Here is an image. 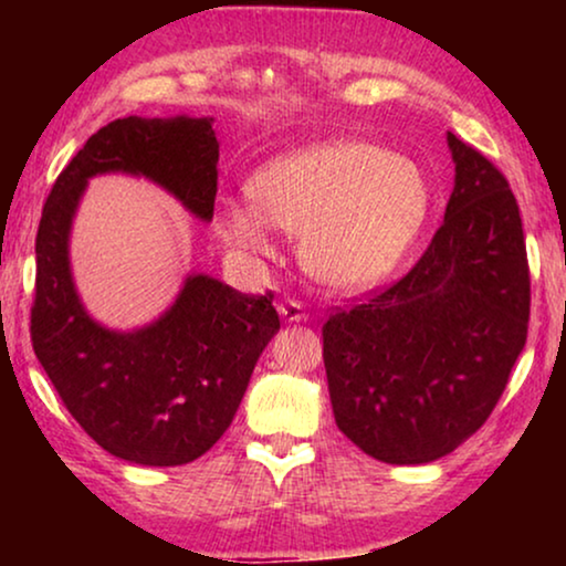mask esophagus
<instances>
[{"label": "esophagus", "instance_id": "34e87169", "mask_svg": "<svg viewBox=\"0 0 566 566\" xmlns=\"http://www.w3.org/2000/svg\"><path fill=\"white\" fill-rule=\"evenodd\" d=\"M277 312H281L285 322H306V308L296 298L281 301V304H277Z\"/></svg>", "mask_w": 566, "mask_h": 566}]
</instances>
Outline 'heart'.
Instances as JSON below:
<instances>
[{
    "instance_id": "b5f03b06",
    "label": "heart",
    "mask_w": 566,
    "mask_h": 566,
    "mask_svg": "<svg viewBox=\"0 0 566 566\" xmlns=\"http://www.w3.org/2000/svg\"><path fill=\"white\" fill-rule=\"evenodd\" d=\"M252 208L227 206L221 242L242 258H270L268 227L301 239L308 275L358 289L405 258L430 216L424 169L405 154L366 142H329L270 159L247 182Z\"/></svg>"
}]
</instances>
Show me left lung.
I'll return each instance as SVG.
<instances>
[{
  "label": "left lung",
  "mask_w": 566,
  "mask_h": 566,
  "mask_svg": "<svg viewBox=\"0 0 566 566\" xmlns=\"http://www.w3.org/2000/svg\"><path fill=\"white\" fill-rule=\"evenodd\" d=\"M455 185L428 250L322 327L337 428L384 463L451 453L497 407L528 337L531 270L507 177L448 134Z\"/></svg>",
  "instance_id": "left-lung-1"
}]
</instances>
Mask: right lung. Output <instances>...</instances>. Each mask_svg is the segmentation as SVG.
I'll return each instance as SVG.
<instances>
[{
    "mask_svg": "<svg viewBox=\"0 0 566 566\" xmlns=\"http://www.w3.org/2000/svg\"><path fill=\"white\" fill-rule=\"evenodd\" d=\"M213 118H118L87 138L56 177L35 237L33 350L69 415L107 453L182 467L234 420L260 353L281 329L273 291L239 293L190 275L165 316L136 332L92 322L69 273V229L92 175L159 182L208 221L219 190Z\"/></svg>",
    "mask_w": 566,
    "mask_h": 566,
    "instance_id": "add662e5",
    "label": "right lung"
}]
</instances>
